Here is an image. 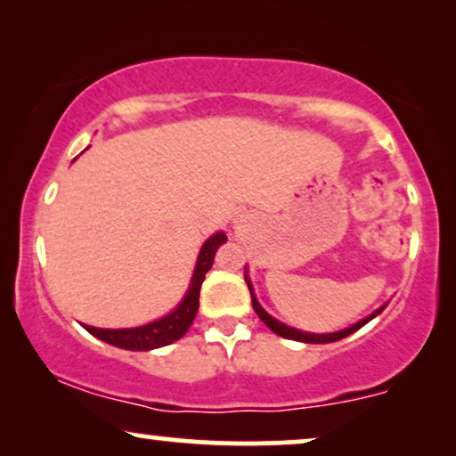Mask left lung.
<instances>
[{
    "label": "left lung",
    "instance_id": "1",
    "mask_svg": "<svg viewBox=\"0 0 456 456\" xmlns=\"http://www.w3.org/2000/svg\"><path fill=\"white\" fill-rule=\"evenodd\" d=\"M245 280H247L248 292H251V303H253V309H255V314L259 315V320L264 322L265 326L270 328L273 334L282 336V338H290V340H298V342H307V345H326V342H336V340H340V338H346L348 334L357 332V330H359V328H363L367 322H371L373 317H376L378 314H382V309H384V307H379L378 311H373V314H371L370 317H365V320H361V322H357V323H353L351 328L340 330V332H332V334H311V332H303V330L290 328V326H286V323H282V322L273 320V317H272L270 314H267V311L259 305L257 297H255V292H253V284H251V280L247 278V273H245Z\"/></svg>",
    "mask_w": 456,
    "mask_h": 456
}]
</instances>
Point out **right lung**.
I'll list each match as a JSON object with an SVG mask.
<instances>
[{
    "label": "right lung",
    "instance_id": "1",
    "mask_svg": "<svg viewBox=\"0 0 456 456\" xmlns=\"http://www.w3.org/2000/svg\"><path fill=\"white\" fill-rule=\"evenodd\" d=\"M226 242V234L216 232L203 242L201 251H199L195 272H192L189 290L176 309L167 314L161 320H155L151 323L139 328H124V330H105V328H93L85 326V330L99 340L114 345L118 348H126V351H151V348H159L166 345H172L174 340L183 338L186 330L191 328L192 320H195L199 309V292H201V284L205 280V273L214 265L216 251Z\"/></svg>",
    "mask_w": 456,
    "mask_h": 456
}]
</instances>
